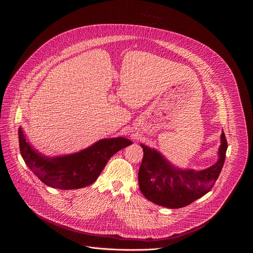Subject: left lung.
<instances>
[{
	"mask_svg": "<svg viewBox=\"0 0 253 253\" xmlns=\"http://www.w3.org/2000/svg\"><path fill=\"white\" fill-rule=\"evenodd\" d=\"M141 147L143 159L138 172L140 191L155 204L176 209L189 205L211 190L224 164L227 141L222 131L217 162L200 171L180 169L157 150L144 144Z\"/></svg>",
	"mask_w": 253,
	"mask_h": 253,
	"instance_id": "obj_1",
	"label": "left lung"
}]
</instances>
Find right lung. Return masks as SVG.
Instances as JSON below:
<instances>
[{"mask_svg": "<svg viewBox=\"0 0 253 253\" xmlns=\"http://www.w3.org/2000/svg\"><path fill=\"white\" fill-rule=\"evenodd\" d=\"M131 144L123 137L106 138L74 154L47 157L31 146L19 128L20 152L27 166L43 183L63 190L79 189L94 183L108 160Z\"/></svg>", "mask_w": 253, "mask_h": 253, "instance_id": "right-lung-1", "label": "right lung"}]
</instances>
